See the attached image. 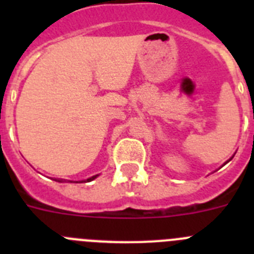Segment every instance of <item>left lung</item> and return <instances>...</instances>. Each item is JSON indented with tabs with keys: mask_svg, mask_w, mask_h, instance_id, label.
<instances>
[{
	"mask_svg": "<svg viewBox=\"0 0 254 254\" xmlns=\"http://www.w3.org/2000/svg\"><path fill=\"white\" fill-rule=\"evenodd\" d=\"M232 159H233V156H232V158H230V159H229V160H228V161H226V163H229V161L232 160ZM226 163H225V164H226Z\"/></svg>",
	"mask_w": 254,
	"mask_h": 254,
	"instance_id": "8db88e82",
	"label": "left lung"
}]
</instances>
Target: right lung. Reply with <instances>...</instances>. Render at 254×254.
<instances>
[{
	"label": "right lung",
	"instance_id": "obj_1",
	"mask_svg": "<svg viewBox=\"0 0 254 254\" xmlns=\"http://www.w3.org/2000/svg\"><path fill=\"white\" fill-rule=\"evenodd\" d=\"M96 177H99V174H96V176H93V177H90V178H87V179H84V181H75V182H76V183H78V182H91V181H94ZM55 181L62 183V182H64V179H55ZM69 182H73V181H69Z\"/></svg>",
	"mask_w": 254,
	"mask_h": 254
}]
</instances>
